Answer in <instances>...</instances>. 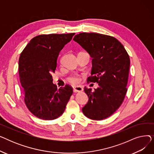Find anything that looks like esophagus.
Instances as JSON below:
<instances>
[{
	"instance_id": "1",
	"label": "esophagus",
	"mask_w": 154,
	"mask_h": 154,
	"mask_svg": "<svg viewBox=\"0 0 154 154\" xmlns=\"http://www.w3.org/2000/svg\"><path fill=\"white\" fill-rule=\"evenodd\" d=\"M83 91V87L81 85H77L74 87V92H80Z\"/></svg>"
}]
</instances>
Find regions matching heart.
<instances>
[{
	"instance_id": "b5f03b06",
	"label": "heart",
	"mask_w": 154,
	"mask_h": 154,
	"mask_svg": "<svg viewBox=\"0 0 154 154\" xmlns=\"http://www.w3.org/2000/svg\"><path fill=\"white\" fill-rule=\"evenodd\" d=\"M69 81L72 84H77L78 82H79L80 81V78L79 77L78 75L77 74H74L70 75L69 78H68Z\"/></svg>"
}]
</instances>
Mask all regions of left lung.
Instances as JSON below:
<instances>
[{"label": "left lung", "mask_w": 154, "mask_h": 154, "mask_svg": "<svg viewBox=\"0 0 154 154\" xmlns=\"http://www.w3.org/2000/svg\"><path fill=\"white\" fill-rule=\"evenodd\" d=\"M92 58L91 76L87 80L99 87H84L88 100L84 114L92 120L106 119L122 104L127 89L130 58L123 45L116 38L97 33H80L74 39Z\"/></svg>", "instance_id": "1"}]
</instances>
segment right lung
Masks as SVG:
<instances>
[{
    "instance_id": "right-lung-1",
    "label": "right lung",
    "mask_w": 154,
    "mask_h": 154,
    "mask_svg": "<svg viewBox=\"0 0 154 154\" xmlns=\"http://www.w3.org/2000/svg\"><path fill=\"white\" fill-rule=\"evenodd\" d=\"M75 33L40 35L32 38L20 55L19 73L24 101L32 114L43 120L60 117L73 93L66 85L57 88L52 74L60 51Z\"/></svg>"
}]
</instances>
